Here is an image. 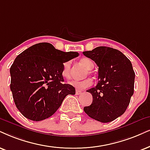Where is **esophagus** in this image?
I'll return each mask as SVG.
<instances>
[{
	"instance_id": "obj_1",
	"label": "esophagus",
	"mask_w": 150,
	"mask_h": 150,
	"mask_svg": "<svg viewBox=\"0 0 150 150\" xmlns=\"http://www.w3.org/2000/svg\"><path fill=\"white\" fill-rule=\"evenodd\" d=\"M81 91H79V90H76V91H75V93H76V95H80L81 94Z\"/></svg>"
}]
</instances>
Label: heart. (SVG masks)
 Here are the masks:
<instances>
[{
	"mask_svg": "<svg viewBox=\"0 0 150 150\" xmlns=\"http://www.w3.org/2000/svg\"><path fill=\"white\" fill-rule=\"evenodd\" d=\"M81 64L83 66H84L88 70H91L93 68L94 64L93 62H92L91 59L89 58L84 57L80 59ZM71 62L68 61L66 62L63 64V69H62V76L65 77L66 79H69L71 77ZM88 73H91V71H88ZM69 84L72 86L75 87V88L78 90H83V89L88 88L92 85V81L89 79H86L81 81L77 80H73L69 81Z\"/></svg>",
	"mask_w": 150,
	"mask_h": 150,
	"instance_id": "1",
	"label": "heart"
}]
</instances>
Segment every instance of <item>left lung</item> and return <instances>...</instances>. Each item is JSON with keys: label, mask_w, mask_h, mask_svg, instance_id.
<instances>
[{"label": "left lung", "mask_w": 150, "mask_h": 150, "mask_svg": "<svg viewBox=\"0 0 150 150\" xmlns=\"http://www.w3.org/2000/svg\"><path fill=\"white\" fill-rule=\"evenodd\" d=\"M83 54L97 64L98 84L86 91L91 93V105L84 108L93 119L109 122L122 115L134 94V73L130 60L120 51L99 46Z\"/></svg>", "instance_id": "left-lung-1"}]
</instances>
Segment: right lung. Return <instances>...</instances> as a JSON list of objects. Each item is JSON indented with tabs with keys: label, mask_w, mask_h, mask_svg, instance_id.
I'll return each instance as SVG.
<instances>
[{
	"label": "right lung",
	"mask_w": 150,
	"mask_h": 150,
	"mask_svg": "<svg viewBox=\"0 0 150 150\" xmlns=\"http://www.w3.org/2000/svg\"><path fill=\"white\" fill-rule=\"evenodd\" d=\"M79 55L63 52L51 43H39L18 54L10 68L13 99L21 114L33 121L48 118L56 112L66 96L75 94L64 84L62 71L66 62Z\"/></svg>",
	"instance_id": "right-lung-1"
}]
</instances>
